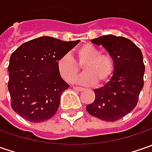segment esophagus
Here are the masks:
<instances>
[{"label": "esophagus", "mask_w": 152, "mask_h": 152, "mask_svg": "<svg viewBox=\"0 0 152 152\" xmlns=\"http://www.w3.org/2000/svg\"><path fill=\"white\" fill-rule=\"evenodd\" d=\"M73 89H74L75 91H85V89H84V88H82V87H78V86H74V87H73Z\"/></svg>", "instance_id": "obj_1"}]
</instances>
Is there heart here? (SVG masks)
Listing matches in <instances>:
<instances>
[{"instance_id": "1", "label": "heart", "mask_w": 152, "mask_h": 152, "mask_svg": "<svg viewBox=\"0 0 152 152\" xmlns=\"http://www.w3.org/2000/svg\"><path fill=\"white\" fill-rule=\"evenodd\" d=\"M76 61L69 55L62 56L57 61V68L61 76L67 82L73 83L84 68L78 82L84 85H102L107 84L113 75L115 61L110 53H102L97 47L85 44L75 51Z\"/></svg>"}]
</instances>
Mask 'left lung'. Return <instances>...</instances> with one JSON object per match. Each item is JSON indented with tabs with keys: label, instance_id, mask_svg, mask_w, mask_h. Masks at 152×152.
Masks as SVG:
<instances>
[{
	"label": "left lung",
	"instance_id": "1",
	"mask_svg": "<svg viewBox=\"0 0 152 152\" xmlns=\"http://www.w3.org/2000/svg\"><path fill=\"white\" fill-rule=\"evenodd\" d=\"M92 43L102 45L115 61V71L104 86L94 90L95 101L86 106V111L99 119L115 122L136 107L144 86L145 65L140 49L130 39L103 35Z\"/></svg>",
	"mask_w": 152,
	"mask_h": 152
}]
</instances>
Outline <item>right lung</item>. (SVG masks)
<instances>
[{
  "instance_id": "right-lung-1",
  "label": "right lung",
  "mask_w": 152,
  "mask_h": 152,
  "mask_svg": "<svg viewBox=\"0 0 152 152\" xmlns=\"http://www.w3.org/2000/svg\"><path fill=\"white\" fill-rule=\"evenodd\" d=\"M79 41L43 36L27 41L12 52L7 87L14 112L32 123L54 116L61 93L69 87L61 79L57 61Z\"/></svg>"
}]
</instances>
